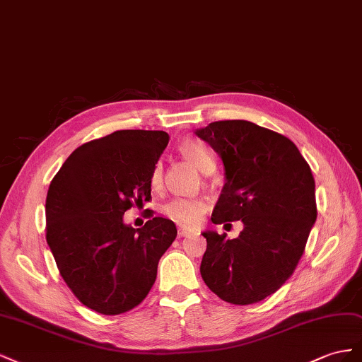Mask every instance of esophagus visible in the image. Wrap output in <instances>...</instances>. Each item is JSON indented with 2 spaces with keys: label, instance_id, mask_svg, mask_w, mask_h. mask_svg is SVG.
I'll return each instance as SVG.
<instances>
[{
  "label": "esophagus",
  "instance_id": "1",
  "mask_svg": "<svg viewBox=\"0 0 362 362\" xmlns=\"http://www.w3.org/2000/svg\"><path fill=\"white\" fill-rule=\"evenodd\" d=\"M177 233H179V236H180V238H182V236H188V235L191 233V230L185 229V227H180V229L177 230Z\"/></svg>",
  "mask_w": 362,
  "mask_h": 362
}]
</instances>
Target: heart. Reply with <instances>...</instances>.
<instances>
[{
	"instance_id": "obj_1",
	"label": "heart",
	"mask_w": 362,
	"mask_h": 362,
	"mask_svg": "<svg viewBox=\"0 0 362 362\" xmlns=\"http://www.w3.org/2000/svg\"><path fill=\"white\" fill-rule=\"evenodd\" d=\"M180 150L185 156L189 158L195 163V167H197L202 173H204L214 165L212 153L209 151L208 147L203 146L202 142L185 141L180 146ZM160 183H162V163L158 162L151 171V185L156 188ZM206 209H208V202L202 197H174L163 206L165 215H167L173 221L183 226L197 224Z\"/></svg>"
}]
</instances>
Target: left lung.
I'll use <instances>...</instances> for the list:
<instances>
[{"label": "left lung", "instance_id": "left-lung-1", "mask_svg": "<svg viewBox=\"0 0 362 362\" xmlns=\"http://www.w3.org/2000/svg\"><path fill=\"white\" fill-rule=\"evenodd\" d=\"M194 133L224 165L212 223L244 224L233 240L203 232L202 277L224 302L257 303L285 284L303 255L317 220L311 168L293 141L250 121H215Z\"/></svg>", "mask_w": 362, "mask_h": 362}]
</instances>
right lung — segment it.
<instances>
[{"label": "right lung", "mask_w": 362, "mask_h": 362, "mask_svg": "<svg viewBox=\"0 0 362 362\" xmlns=\"http://www.w3.org/2000/svg\"><path fill=\"white\" fill-rule=\"evenodd\" d=\"M168 141L162 130L113 132L72 151L49 183L48 247L69 290L100 314L138 306L177 236L162 216L141 229L122 220L133 204L151 200V171Z\"/></svg>", "instance_id": "obj_1"}]
</instances>
